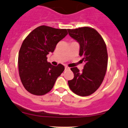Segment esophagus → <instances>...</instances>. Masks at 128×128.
Masks as SVG:
<instances>
[{
  "label": "esophagus",
  "mask_w": 128,
  "mask_h": 128,
  "mask_svg": "<svg viewBox=\"0 0 128 128\" xmlns=\"http://www.w3.org/2000/svg\"><path fill=\"white\" fill-rule=\"evenodd\" d=\"M64 69H65V70H69V69H70V68H69V67H68V66H65V67H64Z\"/></svg>",
  "instance_id": "obj_1"
}]
</instances>
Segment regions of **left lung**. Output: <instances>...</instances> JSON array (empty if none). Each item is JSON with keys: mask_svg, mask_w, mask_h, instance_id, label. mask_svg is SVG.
Returning <instances> with one entry per match:
<instances>
[{"mask_svg": "<svg viewBox=\"0 0 128 128\" xmlns=\"http://www.w3.org/2000/svg\"><path fill=\"white\" fill-rule=\"evenodd\" d=\"M69 35L80 44V56L84 63L82 71L71 68L73 79L68 80L69 87L80 96H88L97 91L104 79L107 70L106 45L100 34L91 27L68 29Z\"/></svg>", "mask_w": 128, "mask_h": 128, "instance_id": "1", "label": "left lung"}]
</instances>
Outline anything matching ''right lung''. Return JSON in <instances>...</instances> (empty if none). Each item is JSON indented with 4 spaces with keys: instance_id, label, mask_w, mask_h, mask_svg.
<instances>
[{
    "instance_id": "right-lung-1",
    "label": "right lung",
    "mask_w": 128,
    "mask_h": 128,
    "mask_svg": "<svg viewBox=\"0 0 128 128\" xmlns=\"http://www.w3.org/2000/svg\"><path fill=\"white\" fill-rule=\"evenodd\" d=\"M67 30L40 26L23 42L18 52V72L24 88L31 94L43 96L49 92L64 72V65H52L46 56L54 52L58 42L68 34Z\"/></svg>"
}]
</instances>
